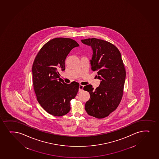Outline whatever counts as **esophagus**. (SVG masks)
I'll return each mask as SVG.
<instances>
[{"label":"esophagus","instance_id":"1","mask_svg":"<svg viewBox=\"0 0 159 159\" xmlns=\"http://www.w3.org/2000/svg\"><path fill=\"white\" fill-rule=\"evenodd\" d=\"M83 88H84V86H82L81 84L79 85V92H81L83 90Z\"/></svg>","mask_w":159,"mask_h":159}]
</instances>
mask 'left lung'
I'll use <instances>...</instances> for the list:
<instances>
[{"label": "left lung", "instance_id": "8db88e82", "mask_svg": "<svg viewBox=\"0 0 159 159\" xmlns=\"http://www.w3.org/2000/svg\"><path fill=\"white\" fill-rule=\"evenodd\" d=\"M81 42L92 47L91 69L97 73L95 78L101 80L95 89L91 84L84 87L90 95L85 104V110L93 117L105 118L118 107L123 96L126 72L121 55L108 41L93 38L81 40Z\"/></svg>", "mask_w": 159, "mask_h": 159}]
</instances>
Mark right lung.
Segmentation results:
<instances>
[{"mask_svg":"<svg viewBox=\"0 0 159 159\" xmlns=\"http://www.w3.org/2000/svg\"><path fill=\"white\" fill-rule=\"evenodd\" d=\"M79 45L70 38H56L45 43L32 65V82L37 99L41 107L52 116H64L69 112L70 101L78 92L79 84H67L58 70H65L67 55Z\"/></svg>","mask_w":159,"mask_h":159,"instance_id":"1","label":"right lung"}]
</instances>
